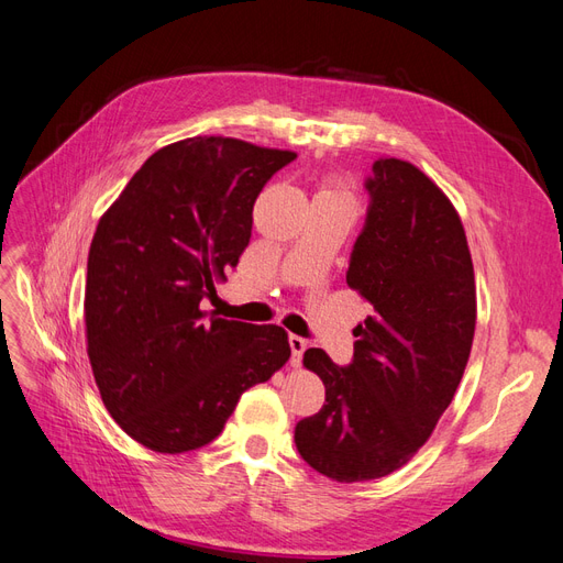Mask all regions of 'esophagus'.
Segmentation results:
<instances>
[{"label": "esophagus", "instance_id": "obj_1", "mask_svg": "<svg viewBox=\"0 0 563 563\" xmlns=\"http://www.w3.org/2000/svg\"><path fill=\"white\" fill-rule=\"evenodd\" d=\"M288 345H291V364L300 366L302 354H305V350H308V340H302L300 335H291L288 338Z\"/></svg>", "mask_w": 563, "mask_h": 563}]
</instances>
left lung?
I'll list each match as a JSON object with an SVG mask.
<instances>
[{"label": "left lung", "instance_id": "left-lung-1", "mask_svg": "<svg viewBox=\"0 0 563 563\" xmlns=\"http://www.w3.org/2000/svg\"><path fill=\"white\" fill-rule=\"evenodd\" d=\"M366 190L347 286L373 314L354 329L350 366L305 352L327 404L296 424L305 463L340 484L380 479L420 451L463 378L476 327L472 255L451 199L395 157L373 164Z\"/></svg>", "mask_w": 563, "mask_h": 563}]
</instances>
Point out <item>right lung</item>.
I'll use <instances>...</instances> for the list:
<instances>
[{
  "label": "right lung",
  "mask_w": 563,
  "mask_h": 563,
  "mask_svg": "<svg viewBox=\"0 0 563 563\" xmlns=\"http://www.w3.org/2000/svg\"><path fill=\"white\" fill-rule=\"evenodd\" d=\"M296 159L225 135L157 150L100 216L87 263V354L100 399L157 453L207 446L291 347L282 327L209 317L201 300L249 246L253 203Z\"/></svg>",
  "instance_id": "right-lung-1"
}]
</instances>
